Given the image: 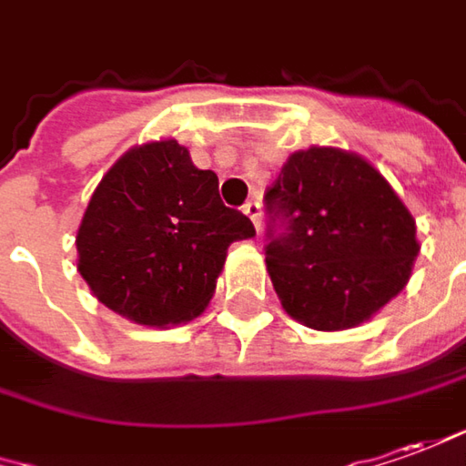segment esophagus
<instances>
[{
	"label": "esophagus",
	"mask_w": 466,
	"mask_h": 466,
	"mask_svg": "<svg viewBox=\"0 0 466 466\" xmlns=\"http://www.w3.org/2000/svg\"><path fill=\"white\" fill-rule=\"evenodd\" d=\"M242 211H245L247 217L252 219V224H255V229L259 232V217H262V208H259V201H247L245 207H242Z\"/></svg>",
	"instance_id": "1"
}]
</instances>
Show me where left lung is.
<instances>
[{
    "mask_svg": "<svg viewBox=\"0 0 466 466\" xmlns=\"http://www.w3.org/2000/svg\"><path fill=\"white\" fill-rule=\"evenodd\" d=\"M265 262L296 321L339 331L395 299L419 255L416 221L360 155L309 147L265 191Z\"/></svg>",
    "mask_w": 466,
    "mask_h": 466,
    "instance_id": "1",
    "label": "left lung"
}]
</instances>
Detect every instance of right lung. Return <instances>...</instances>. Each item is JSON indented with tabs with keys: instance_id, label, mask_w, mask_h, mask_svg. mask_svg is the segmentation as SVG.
<instances>
[{
	"instance_id": "add662e5",
	"label": "right lung",
	"mask_w": 466,
	"mask_h": 466,
	"mask_svg": "<svg viewBox=\"0 0 466 466\" xmlns=\"http://www.w3.org/2000/svg\"><path fill=\"white\" fill-rule=\"evenodd\" d=\"M255 234L224 207L214 170H198L176 140L122 155L81 219L78 273L94 296L135 324L191 321L214 296L227 249Z\"/></svg>"
}]
</instances>
